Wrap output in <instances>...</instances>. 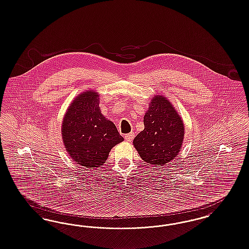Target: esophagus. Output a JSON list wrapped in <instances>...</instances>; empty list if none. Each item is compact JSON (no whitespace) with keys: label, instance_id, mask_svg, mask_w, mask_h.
<instances>
[{"label":"esophagus","instance_id":"obj_1","mask_svg":"<svg viewBox=\"0 0 249 249\" xmlns=\"http://www.w3.org/2000/svg\"><path fill=\"white\" fill-rule=\"evenodd\" d=\"M124 138H125V140L128 142H130L132 140H133V138H134V133H129V134H126V135L124 136Z\"/></svg>","mask_w":249,"mask_h":249}]
</instances>
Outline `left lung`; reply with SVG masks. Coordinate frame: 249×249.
<instances>
[{
    "mask_svg": "<svg viewBox=\"0 0 249 249\" xmlns=\"http://www.w3.org/2000/svg\"><path fill=\"white\" fill-rule=\"evenodd\" d=\"M144 129L136 136L133 145L144 161L166 165L181 151L184 124L172 103L163 96L151 99L144 115Z\"/></svg>",
    "mask_w": 249,
    "mask_h": 249,
    "instance_id": "obj_1",
    "label": "left lung"
}]
</instances>
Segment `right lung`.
<instances>
[{"label": "right lung", "instance_id": "add662e5", "mask_svg": "<svg viewBox=\"0 0 249 249\" xmlns=\"http://www.w3.org/2000/svg\"><path fill=\"white\" fill-rule=\"evenodd\" d=\"M98 93L86 91L70 104L62 123V138L69 156L86 168L102 165L116 144L123 141L112 121L99 108Z\"/></svg>", "mask_w": 249, "mask_h": 249}]
</instances>
